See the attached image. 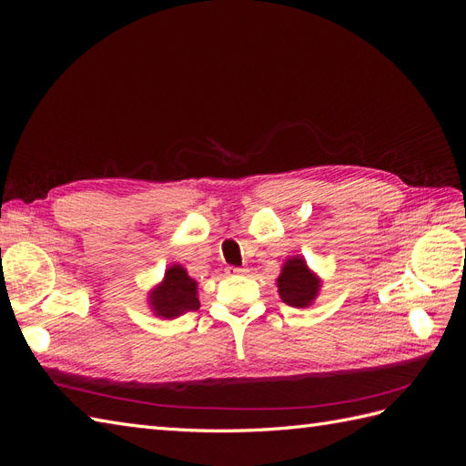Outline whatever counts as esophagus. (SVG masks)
Here are the masks:
<instances>
[{
  "instance_id": "obj_1",
  "label": "esophagus",
  "mask_w": 466,
  "mask_h": 466,
  "mask_svg": "<svg viewBox=\"0 0 466 466\" xmlns=\"http://www.w3.org/2000/svg\"><path fill=\"white\" fill-rule=\"evenodd\" d=\"M248 270H247V268H238V266H229L228 268V274L229 276H237V274H247Z\"/></svg>"
}]
</instances>
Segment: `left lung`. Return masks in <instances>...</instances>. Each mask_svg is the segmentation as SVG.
I'll use <instances>...</instances> for the list:
<instances>
[{"instance_id": "1", "label": "left lung", "mask_w": 466, "mask_h": 466, "mask_svg": "<svg viewBox=\"0 0 466 466\" xmlns=\"http://www.w3.org/2000/svg\"><path fill=\"white\" fill-rule=\"evenodd\" d=\"M276 281L281 301L298 309L311 305L320 289V278L311 272V268L301 257L288 258L281 266V274Z\"/></svg>"}]
</instances>
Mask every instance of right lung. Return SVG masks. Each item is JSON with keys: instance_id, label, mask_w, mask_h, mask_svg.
Wrapping results in <instances>:
<instances>
[{"instance_id": "obj_1", "label": "right lung", "mask_w": 466, "mask_h": 466, "mask_svg": "<svg viewBox=\"0 0 466 466\" xmlns=\"http://www.w3.org/2000/svg\"><path fill=\"white\" fill-rule=\"evenodd\" d=\"M147 301L153 315L163 319L180 317L200 307L198 284L180 264H173L167 268L161 284L149 291Z\"/></svg>"}]
</instances>
